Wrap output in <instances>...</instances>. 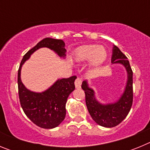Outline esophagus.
<instances>
[{
    "mask_svg": "<svg viewBox=\"0 0 150 150\" xmlns=\"http://www.w3.org/2000/svg\"><path fill=\"white\" fill-rule=\"evenodd\" d=\"M82 79L81 78H76V79L75 80V86H76V88H81V85H82Z\"/></svg>",
    "mask_w": 150,
    "mask_h": 150,
    "instance_id": "obj_1",
    "label": "esophagus"
}]
</instances>
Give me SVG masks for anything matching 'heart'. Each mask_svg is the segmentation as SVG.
Wrapping results in <instances>:
<instances>
[{
    "label": "heart",
    "mask_w": 150,
    "mask_h": 150,
    "mask_svg": "<svg viewBox=\"0 0 150 150\" xmlns=\"http://www.w3.org/2000/svg\"><path fill=\"white\" fill-rule=\"evenodd\" d=\"M107 51L104 46L98 44L85 45L75 51L74 59L76 63H86L90 61V66L94 71L98 70L107 58Z\"/></svg>",
    "instance_id": "heart-1"
}]
</instances>
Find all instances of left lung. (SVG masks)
<instances>
[{
  "instance_id": "8db88e82",
  "label": "left lung",
  "mask_w": 150,
  "mask_h": 150,
  "mask_svg": "<svg viewBox=\"0 0 150 150\" xmlns=\"http://www.w3.org/2000/svg\"><path fill=\"white\" fill-rule=\"evenodd\" d=\"M111 62L122 64L128 73V80L125 91L120 98L113 104H102L96 100L95 91L83 81L82 88L85 91L86 104L92 120L99 125L112 128L121 123L128 114L133 103V72L127 57L116 46H113Z\"/></svg>"
}]
</instances>
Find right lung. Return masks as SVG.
I'll use <instances>...</instances> for the list:
<instances>
[{
  "instance_id": "add662e5",
  "label": "right lung",
  "mask_w": 150,
  "mask_h": 150,
  "mask_svg": "<svg viewBox=\"0 0 150 150\" xmlns=\"http://www.w3.org/2000/svg\"><path fill=\"white\" fill-rule=\"evenodd\" d=\"M62 40L44 38L29 50L21 62L18 71V89L20 104L24 112L30 121L43 128H53L60 125L66 115L65 104L69 95L75 89L76 76L58 79L43 92H34L25 88L21 80V68L30 55L38 49L47 47L60 57L65 56L66 50Z\"/></svg>"
}]
</instances>
